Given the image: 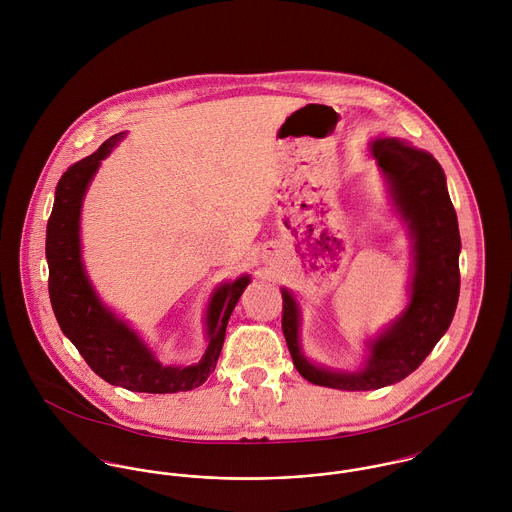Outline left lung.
<instances>
[{"mask_svg":"<svg viewBox=\"0 0 512 512\" xmlns=\"http://www.w3.org/2000/svg\"><path fill=\"white\" fill-rule=\"evenodd\" d=\"M368 151L384 177L392 211L410 236L408 305L366 341L363 365L339 370L319 365L303 353L301 309L295 295L282 288V329L293 366L311 384L351 392L384 388L414 372L445 335L459 299L461 238L438 159L398 138H374Z\"/></svg>","mask_w":512,"mask_h":512,"instance_id":"1","label":"left lung"}]
</instances>
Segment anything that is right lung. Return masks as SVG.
Listing matches in <instances>:
<instances>
[{"mask_svg":"<svg viewBox=\"0 0 512 512\" xmlns=\"http://www.w3.org/2000/svg\"><path fill=\"white\" fill-rule=\"evenodd\" d=\"M126 138L114 134L92 155L71 165L55 191L53 213L47 222L49 297L61 331L82 359L106 382L132 392L173 394L201 386L219 361L226 323L250 276L220 284L205 311L207 347L193 365H163L136 329L120 319L94 290L82 260L80 215L86 191L110 151Z\"/></svg>","mask_w":512,"mask_h":512,"instance_id":"add662e5","label":"right lung"}]
</instances>
